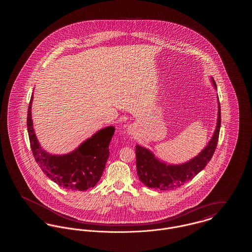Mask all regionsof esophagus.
I'll return each instance as SVG.
<instances>
[{
    "instance_id": "obj_1",
    "label": "esophagus",
    "mask_w": 252,
    "mask_h": 252,
    "mask_svg": "<svg viewBox=\"0 0 252 252\" xmlns=\"http://www.w3.org/2000/svg\"><path fill=\"white\" fill-rule=\"evenodd\" d=\"M127 132H128V134H130V135H133V134L135 133V130H134V127H133L132 126H129L127 127Z\"/></svg>"
}]
</instances>
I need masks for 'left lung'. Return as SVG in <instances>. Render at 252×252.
I'll list each match as a JSON object with an SVG mask.
<instances>
[{"label": "left lung", "instance_id": "8db88e82", "mask_svg": "<svg viewBox=\"0 0 252 252\" xmlns=\"http://www.w3.org/2000/svg\"><path fill=\"white\" fill-rule=\"evenodd\" d=\"M213 84L216 89L215 80ZM218 101V116L216 128L211 141L203 150L189 161L182 164H166L159 161L154 154L141 145H136V167L140 180L145 186L156 190H175L192 180L213 158L216 151L221 126L220 103Z\"/></svg>", "mask_w": 252, "mask_h": 252}]
</instances>
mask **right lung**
Masks as SVG:
<instances>
[{"mask_svg":"<svg viewBox=\"0 0 252 252\" xmlns=\"http://www.w3.org/2000/svg\"><path fill=\"white\" fill-rule=\"evenodd\" d=\"M33 94L27 112V130L36 163L49 179L71 191H86L99 181L108 160V145L115 131L105 127L66 155H52L44 151L36 139L31 117Z\"/></svg>","mask_w":252,"mask_h":252,"instance_id":"1","label":"right lung"}]
</instances>
